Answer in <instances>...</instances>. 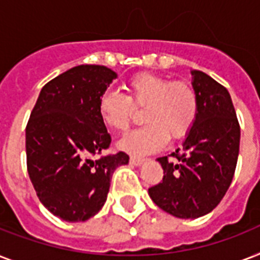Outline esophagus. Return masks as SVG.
Instances as JSON below:
<instances>
[{
	"label": "esophagus",
	"mask_w": 260,
	"mask_h": 260,
	"mask_svg": "<svg viewBox=\"0 0 260 260\" xmlns=\"http://www.w3.org/2000/svg\"><path fill=\"white\" fill-rule=\"evenodd\" d=\"M143 162H144V159L143 158H139V156H131V163H132L134 166H140Z\"/></svg>",
	"instance_id": "34e87169"
}]
</instances>
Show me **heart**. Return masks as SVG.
Returning <instances> with one entry per match:
<instances>
[{"mask_svg": "<svg viewBox=\"0 0 260 260\" xmlns=\"http://www.w3.org/2000/svg\"><path fill=\"white\" fill-rule=\"evenodd\" d=\"M126 95L105 91L98 110L102 121L116 132H125L134 118L135 108H144L140 129L118 142V148L134 155H146L160 150L167 142L183 139L193 128L198 113L197 91L186 81H175L139 73L125 82Z\"/></svg>", "mask_w": 260, "mask_h": 260, "instance_id": "b5f03b06", "label": "heart"}]
</instances>
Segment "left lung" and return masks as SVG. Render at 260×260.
Instances as JSON below:
<instances>
[{"label": "left lung", "mask_w": 260, "mask_h": 260, "mask_svg": "<svg viewBox=\"0 0 260 260\" xmlns=\"http://www.w3.org/2000/svg\"><path fill=\"white\" fill-rule=\"evenodd\" d=\"M198 95L196 122L179 148L177 162L158 158L163 181L148 189L151 200L178 218H197L216 208L234 178L240 125L225 87L198 70L191 71Z\"/></svg>", "instance_id": "left-lung-1"}]
</instances>
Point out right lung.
I'll return each mask as SVG.
<instances>
[{"label":"right lung","instance_id":"right-lung-1","mask_svg":"<svg viewBox=\"0 0 260 260\" xmlns=\"http://www.w3.org/2000/svg\"><path fill=\"white\" fill-rule=\"evenodd\" d=\"M117 74L81 64L44 85L25 129L26 167L39 200L64 221H86L101 210L110 178L125 152L94 160L110 144L98 110L100 98Z\"/></svg>","mask_w":260,"mask_h":260}]
</instances>
